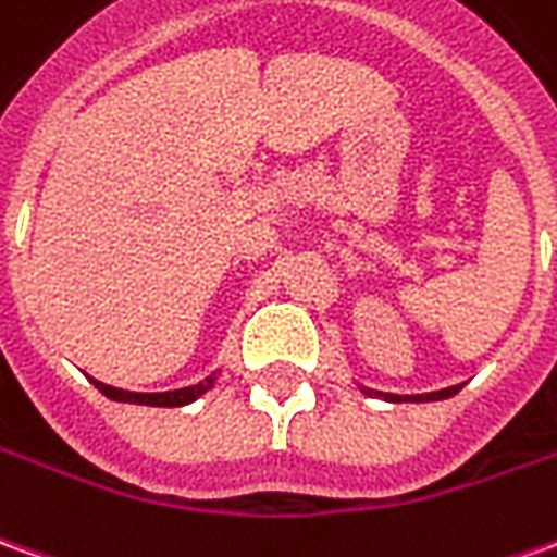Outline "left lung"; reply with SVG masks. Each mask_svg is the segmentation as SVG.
<instances>
[{
    "label": "left lung",
    "mask_w": 557,
    "mask_h": 557,
    "mask_svg": "<svg viewBox=\"0 0 557 557\" xmlns=\"http://www.w3.org/2000/svg\"><path fill=\"white\" fill-rule=\"evenodd\" d=\"M368 395H380V398H386V400H441V398H453L455 392H458V386H449V388H441V392H428V395H383V392H371V388H364Z\"/></svg>",
    "instance_id": "left-lung-1"
}]
</instances>
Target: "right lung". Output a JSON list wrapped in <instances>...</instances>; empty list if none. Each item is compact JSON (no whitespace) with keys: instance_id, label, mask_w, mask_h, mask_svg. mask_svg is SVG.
Segmentation results:
<instances>
[{"instance_id":"1","label":"right lung","mask_w":557,"mask_h":557,"mask_svg":"<svg viewBox=\"0 0 557 557\" xmlns=\"http://www.w3.org/2000/svg\"><path fill=\"white\" fill-rule=\"evenodd\" d=\"M216 376H208L201 380L198 386H186V388H174V392H123V388L104 386L99 380H92L96 388L102 392L104 398L111 400H126V404H147V407H184V404H193L198 395H205L208 388L213 386Z\"/></svg>"}]
</instances>
